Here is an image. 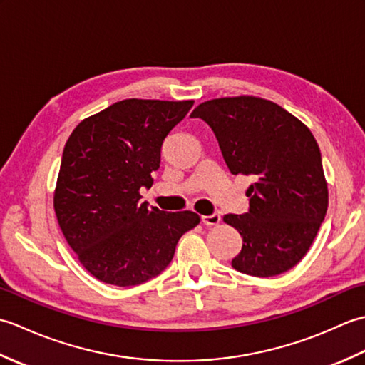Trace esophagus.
I'll use <instances>...</instances> for the list:
<instances>
[{"label": "esophagus", "mask_w": 365, "mask_h": 365, "mask_svg": "<svg viewBox=\"0 0 365 365\" xmlns=\"http://www.w3.org/2000/svg\"><path fill=\"white\" fill-rule=\"evenodd\" d=\"M221 221V215L220 213H212V215H204L202 216V222L205 226H216Z\"/></svg>", "instance_id": "esophagus-1"}]
</instances>
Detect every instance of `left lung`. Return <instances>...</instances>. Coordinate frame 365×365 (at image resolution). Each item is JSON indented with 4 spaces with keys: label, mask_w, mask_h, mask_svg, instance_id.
Segmentation results:
<instances>
[{
    "label": "left lung",
    "mask_w": 365,
    "mask_h": 365,
    "mask_svg": "<svg viewBox=\"0 0 365 365\" xmlns=\"http://www.w3.org/2000/svg\"><path fill=\"white\" fill-rule=\"evenodd\" d=\"M191 118L213 130L234 175H251L250 208L226 215L243 246L232 267L269 277L304 257L328 210L322 153L304 123L284 108L257 97H226L200 103Z\"/></svg>",
    "instance_id": "8db88e82"
}]
</instances>
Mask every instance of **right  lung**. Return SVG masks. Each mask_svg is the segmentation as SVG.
<instances>
[{"mask_svg":"<svg viewBox=\"0 0 365 365\" xmlns=\"http://www.w3.org/2000/svg\"><path fill=\"white\" fill-rule=\"evenodd\" d=\"M192 105L122 100L84 119L67 139L54 212L67 243L98 281L131 287L158 276L180 237L199 224L195 212H161L139 195L152 187L163 141Z\"/></svg>","mask_w":365,"mask_h":365,"instance_id":"right-lung-1","label":"right lung"}]
</instances>
